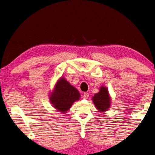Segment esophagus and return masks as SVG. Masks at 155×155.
I'll use <instances>...</instances> for the list:
<instances>
[{"mask_svg":"<svg viewBox=\"0 0 155 155\" xmlns=\"http://www.w3.org/2000/svg\"><path fill=\"white\" fill-rule=\"evenodd\" d=\"M83 98L84 99H87L88 97H89V94L87 93V92H85L83 94Z\"/></svg>","mask_w":155,"mask_h":155,"instance_id":"34e87169","label":"esophagus"}]
</instances>
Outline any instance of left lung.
<instances>
[{
    "instance_id": "1",
    "label": "left lung",
    "mask_w": 155,
    "mask_h": 155,
    "mask_svg": "<svg viewBox=\"0 0 155 155\" xmlns=\"http://www.w3.org/2000/svg\"><path fill=\"white\" fill-rule=\"evenodd\" d=\"M94 104L99 111L104 112L108 110L111 106L109 91L105 87H101L98 93L96 94L92 98Z\"/></svg>"
}]
</instances>
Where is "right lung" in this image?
Returning <instances> with one entry per match:
<instances>
[{
  "label": "right lung",
  "mask_w": 155,
  "mask_h": 155,
  "mask_svg": "<svg viewBox=\"0 0 155 155\" xmlns=\"http://www.w3.org/2000/svg\"><path fill=\"white\" fill-rule=\"evenodd\" d=\"M80 94L74 87L62 78L54 86L50 100L57 111L65 113L70 109L72 104L80 98Z\"/></svg>",
  "instance_id": "obj_1"
}]
</instances>
